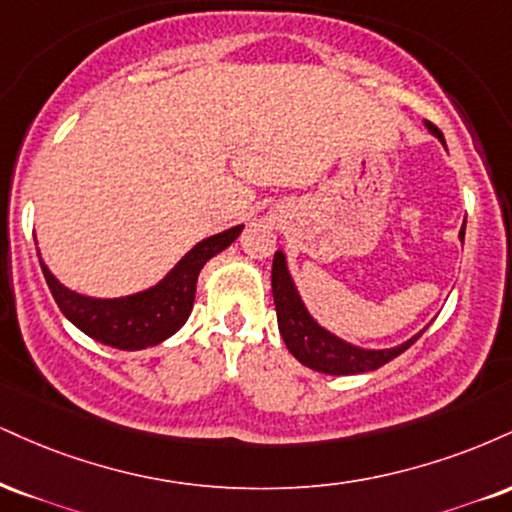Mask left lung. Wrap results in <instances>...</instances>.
I'll list each match as a JSON object with an SVG mask.
<instances>
[{"label": "left lung", "mask_w": 512, "mask_h": 512, "mask_svg": "<svg viewBox=\"0 0 512 512\" xmlns=\"http://www.w3.org/2000/svg\"><path fill=\"white\" fill-rule=\"evenodd\" d=\"M424 126L429 128V133L436 135L443 145V133L439 128L432 126L429 121H424ZM465 238V226L460 229V240ZM272 293H274V305H276V319H279V331L283 336V343L286 348L291 350V355L298 362H303L305 367L315 369V372L322 374H362V372H374L386 362H391L393 357H398L400 353H405L412 343L420 338L427 326L408 338L405 343L393 348H381V350H372V348H360L353 346V343L343 341L331 331H326L324 326H319L315 322V317L307 312V307L300 298L298 288H295L293 276L288 272V262L283 250L274 252V264H272Z\"/></svg>", "instance_id": "left-lung-1"}]
</instances>
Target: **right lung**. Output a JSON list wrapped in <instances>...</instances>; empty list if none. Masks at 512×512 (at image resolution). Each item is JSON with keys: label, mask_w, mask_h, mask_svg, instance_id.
Here are the masks:
<instances>
[{"label": "right lung", "mask_w": 512, "mask_h": 512, "mask_svg": "<svg viewBox=\"0 0 512 512\" xmlns=\"http://www.w3.org/2000/svg\"><path fill=\"white\" fill-rule=\"evenodd\" d=\"M240 231H243V224L200 240L162 281L147 291L123 295V298H90V295L71 291L49 272L47 264L42 262L40 250L38 257L49 291L73 326H78L83 334L104 343V346L140 350L166 341L186 324L195 303L200 269L214 255L229 248L240 236Z\"/></svg>", "instance_id": "1"}]
</instances>
